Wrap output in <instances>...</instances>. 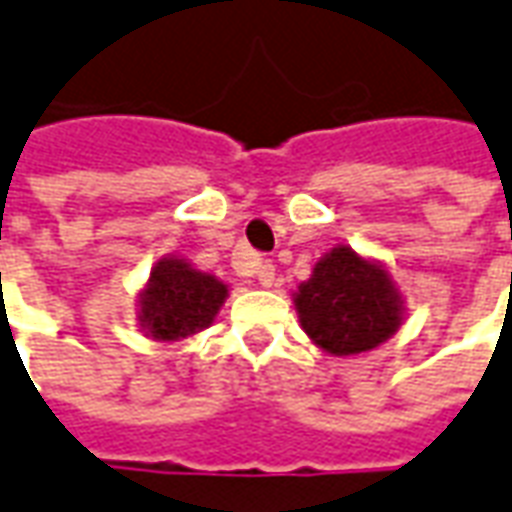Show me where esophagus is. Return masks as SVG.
Returning a JSON list of instances; mask_svg holds the SVG:
<instances>
[{
    "instance_id": "obj_1",
    "label": "esophagus",
    "mask_w": 512,
    "mask_h": 512,
    "mask_svg": "<svg viewBox=\"0 0 512 512\" xmlns=\"http://www.w3.org/2000/svg\"><path fill=\"white\" fill-rule=\"evenodd\" d=\"M256 278L264 289H270L275 284V264L273 262H259L256 264Z\"/></svg>"
}]
</instances>
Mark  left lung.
<instances>
[{
    "label": "left lung",
    "instance_id": "left-lung-1",
    "mask_svg": "<svg viewBox=\"0 0 512 512\" xmlns=\"http://www.w3.org/2000/svg\"><path fill=\"white\" fill-rule=\"evenodd\" d=\"M295 308L311 342L331 355H358L400 331L405 300L386 264L336 245L297 286Z\"/></svg>",
    "mask_w": 512,
    "mask_h": 512
}]
</instances>
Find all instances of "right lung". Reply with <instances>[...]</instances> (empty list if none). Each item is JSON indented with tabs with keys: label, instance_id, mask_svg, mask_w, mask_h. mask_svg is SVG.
<instances>
[{
	"label": "right lung",
	"instance_id": "right-lung-1",
	"mask_svg": "<svg viewBox=\"0 0 512 512\" xmlns=\"http://www.w3.org/2000/svg\"><path fill=\"white\" fill-rule=\"evenodd\" d=\"M228 284L195 270L187 259L165 256L154 264L137 300V322L154 342H181L215 322Z\"/></svg>",
	"mask_w": 512,
	"mask_h": 512
}]
</instances>
